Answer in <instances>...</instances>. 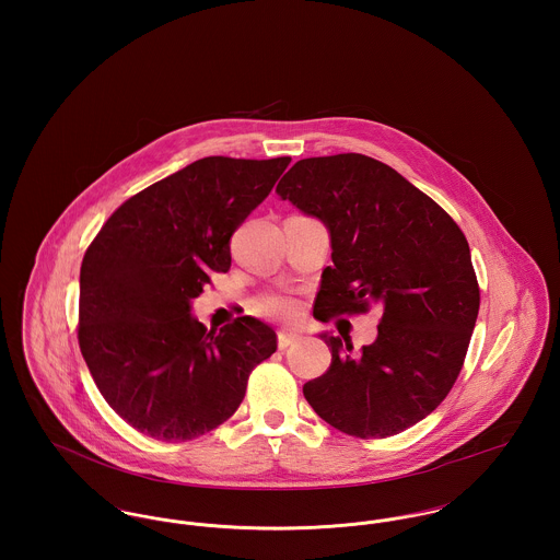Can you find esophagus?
<instances>
[{
  "mask_svg": "<svg viewBox=\"0 0 560 560\" xmlns=\"http://www.w3.org/2000/svg\"><path fill=\"white\" fill-rule=\"evenodd\" d=\"M300 340H302V336L295 334V331H278V347L280 349H287V347H291L293 342H300Z\"/></svg>",
  "mask_w": 560,
  "mask_h": 560,
  "instance_id": "esophagus-1",
  "label": "esophagus"
}]
</instances>
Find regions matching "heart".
I'll return each instance as SVG.
<instances>
[{
  "mask_svg": "<svg viewBox=\"0 0 560 560\" xmlns=\"http://www.w3.org/2000/svg\"><path fill=\"white\" fill-rule=\"evenodd\" d=\"M300 311H302L300 300L291 295H262L254 302V313L267 319H298Z\"/></svg>",
  "mask_w": 560,
  "mask_h": 560,
  "instance_id": "heart-1",
  "label": "heart"
}]
</instances>
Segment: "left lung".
<instances>
[{
	"label": "left lung",
	"instance_id": "obj_1",
	"mask_svg": "<svg viewBox=\"0 0 560 560\" xmlns=\"http://www.w3.org/2000/svg\"><path fill=\"white\" fill-rule=\"evenodd\" d=\"M276 194L319 218L334 267L320 276L315 317L384 313L373 345L320 334L329 369L304 397L334 429L388 438L429 416L459 377L479 317L470 245L455 220L382 161L342 153L298 161Z\"/></svg>",
	"mask_w": 560,
	"mask_h": 560
}]
</instances>
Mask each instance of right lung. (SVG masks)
I'll return each instance as SVG.
<instances>
[{"instance_id": "obj_1", "label": "right lung", "mask_w": 560, "mask_h": 560, "mask_svg": "<svg viewBox=\"0 0 560 560\" xmlns=\"http://www.w3.org/2000/svg\"><path fill=\"white\" fill-rule=\"evenodd\" d=\"M291 158H205L125 200L88 245L80 271L81 355L107 405L136 431L187 442L226 422L276 331L237 317L209 331L189 315L231 237Z\"/></svg>"}]
</instances>
